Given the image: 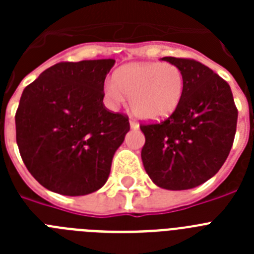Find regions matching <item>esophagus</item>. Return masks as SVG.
<instances>
[{"mask_svg": "<svg viewBox=\"0 0 254 254\" xmlns=\"http://www.w3.org/2000/svg\"><path fill=\"white\" fill-rule=\"evenodd\" d=\"M129 126H131L132 129H138V127H140V125L134 120H129Z\"/></svg>", "mask_w": 254, "mask_h": 254, "instance_id": "esophagus-1", "label": "esophagus"}]
</instances>
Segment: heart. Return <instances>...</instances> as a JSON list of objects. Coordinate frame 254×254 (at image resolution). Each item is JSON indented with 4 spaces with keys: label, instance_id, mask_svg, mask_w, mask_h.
Listing matches in <instances>:
<instances>
[{
    "label": "heart",
    "instance_id": "b5f03b06",
    "mask_svg": "<svg viewBox=\"0 0 254 254\" xmlns=\"http://www.w3.org/2000/svg\"><path fill=\"white\" fill-rule=\"evenodd\" d=\"M185 93V76L172 64L143 62L125 66L114 80L105 82L108 105L120 107L129 96L134 116L145 121H161L172 116Z\"/></svg>",
    "mask_w": 254,
    "mask_h": 254
}]
</instances>
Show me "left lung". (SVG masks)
Wrapping results in <instances>:
<instances>
[{"label":"left lung","instance_id":"left-lung-1","mask_svg":"<svg viewBox=\"0 0 254 254\" xmlns=\"http://www.w3.org/2000/svg\"><path fill=\"white\" fill-rule=\"evenodd\" d=\"M185 76L176 112L159 123L141 125L145 170L165 190L194 188L223 167L234 142L238 109L228 82L190 58L164 57Z\"/></svg>","mask_w":254,"mask_h":254}]
</instances>
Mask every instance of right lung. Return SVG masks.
<instances>
[{"mask_svg":"<svg viewBox=\"0 0 254 254\" xmlns=\"http://www.w3.org/2000/svg\"><path fill=\"white\" fill-rule=\"evenodd\" d=\"M114 60L60 62L24 89L15 114L16 142L30 174L64 196L105 185L128 117L108 111L104 81Z\"/></svg>","mask_w":254,"mask_h":254,"instance_id":"right-lung-1","label":"right lung"}]
</instances>
